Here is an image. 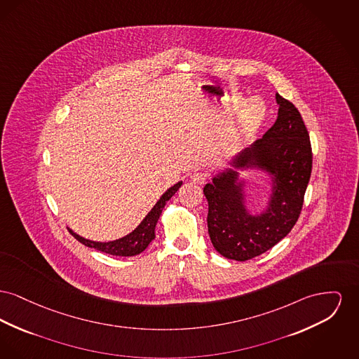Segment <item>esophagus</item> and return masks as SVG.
<instances>
[{"label":"esophagus","instance_id":"esophagus-1","mask_svg":"<svg viewBox=\"0 0 359 359\" xmlns=\"http://www.w3.org/2000/svg\"><path fill=\"white\" fill-rule=\"evenodd\" d=\"M208 177H209V175L202 170H195L194 173H191V180L196 184H203L208 180Z\"/></svg>","mask_w":359,"mask_h":359}]
</instances>
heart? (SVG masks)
<instances>
[{
	"mask_svg": "<svg viewBox=\"0 0 359 359\" xmlns=\"http://www.w3.org/2000/svg\"><path fill=\"white\" fill-rule=\"evenodd\" d=\"M264 115H266V107L260 99L253 97L251 100H248L237 115V119H236L237 133L241 137L251 135L263 122Z\"/></svg>",
	"mask_w": 359,
	"mask_h": 359,
	"instance_id": "1",
	"label": "heart"
}]
</instances>
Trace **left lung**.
<instances>
[{
  "label": "left lung",
  "mask_w": 359,
  "mask_h": 359,
  "mask_svg": "<svg viewBox=\"0 0 359 359\" xmlns=\"http://www.w3.org/2000/svg\"><path fill=\"white\" fill-rule=\"evenodd\" d=\"M278 118L271 128L232 161L236 168H259L273 176L267 210L252 215L244 206V182L226 169L203 194L209 203L208 229L214 248L226 259L245 262L273 248L293 229L312 173V147L294 104L275 95Z\"/></svg>",
  "instance_id": "1"
}]
</instances>
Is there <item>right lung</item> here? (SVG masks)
<instances>
[{
    "label": "right lung",
    "instance_id": "right-lung-1",
    "mask_svg": "<svg viewBox=\"0 0 359 359\" xmlns=\"http://www.w3.org/2000/svg\"><path fill=\"white\" fill-rule=\"evenodd\" d=\"M180 186H182V182L176 183L169 190L165 191L163 194V196L158 199V202L154 205V208L149 211V214L144 218V221L133 232L122 238L108 241V243H99V241L86 240L73 231H69V232L72 233L74 236V238H77L81 244H84L86 247H90V248H95L100 252L114 255V256H135V255L145 251L147 247L150 244V241L154 238L156 224L161 215V211L165 208L169 199L175 195V192L180 189Z\"/></svg>",
    "mask_w": 359,
    "mask_h": 359
}]
</instances>
